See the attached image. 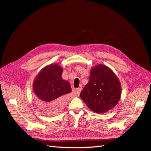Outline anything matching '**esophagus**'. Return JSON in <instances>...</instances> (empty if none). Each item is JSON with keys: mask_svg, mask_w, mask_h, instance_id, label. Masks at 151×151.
Returning a JSON list of instances; mask_svg holds the SVG:
<instances>
[{"mask_svg": "<svg viewBox=\"0 0 151 151\" xmlns=\"http://www.w3.org/2000/svg\"><path fill=\"white\" fill-rule=\"evenodd\" d=\"M81 91H82V88H81V87L77 88V89H76V94L77 95H79L80 94Z\"/></svg>", "mask_w": 151, "mask_h": 151, "instance_id": "obj_1", "label": "esophagus"}]
</instances>
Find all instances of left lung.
<instances>
[{"label":"left lung","instance_id":"1","mask_svg":"<svg viewBox=\"0 0 151 151\" xmlns=\"http://www.w3.org/2000/svg\"><path fill=\"white\" fill-rule=\"evenodd\" d=\"M89 81L80 98L96 114H104L117 105L121 96V84L114 72L103 64L91 69Z\"/></svg>","mask_w":151,"mask_h":151}]
</instances>
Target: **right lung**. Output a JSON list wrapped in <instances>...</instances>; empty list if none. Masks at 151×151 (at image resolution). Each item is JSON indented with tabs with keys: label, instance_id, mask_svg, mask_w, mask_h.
<instances>
[{
	"label": "right lung",
	"instance_id": "1",
	"mask_svg": "<svg viewBox=\"0 0 151 151\" xmlns=\"http://www.w3.org/2000/svg\"><path fill=\"white\" fill-rule=\"evenodd\" d=\"M63 71L59 65L51 64L42 68L33 82L37 105L46 114H55L63 110L66 95L71 92L70 83L62 78Z\"/></svg>",
	"mask_w": 151,
	"mask_h": 151
}]
</instances>
